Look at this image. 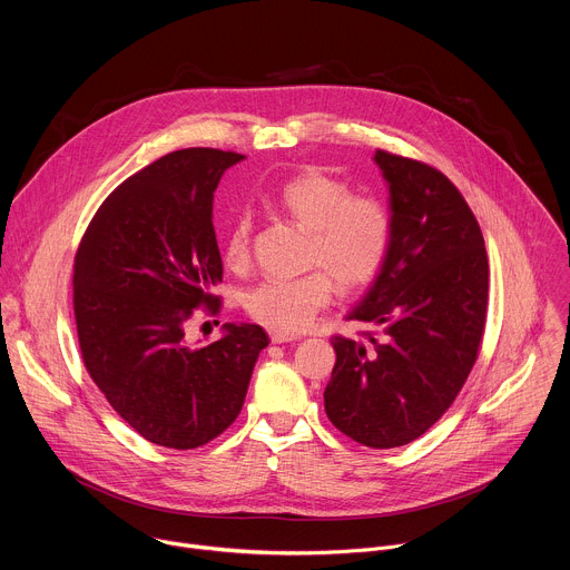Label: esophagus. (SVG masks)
<instances>
[{
    "label": "esophagus",
    "mask_w": 570,
    "mask_h": 570,
    "mask_svg": "<svg viewBox=\"0 0 570 570\" xmlns=\"http://www.w3.org/2000/svg\"><path fill=\"white\" fill-rule=\"evenodd\" d=\"M271 341H273L275 345H282V343H295V341H299V336H295V334H288V332H277V330H271Z\"/></svg>",
    "instance_id": "1"
}]
</instances>
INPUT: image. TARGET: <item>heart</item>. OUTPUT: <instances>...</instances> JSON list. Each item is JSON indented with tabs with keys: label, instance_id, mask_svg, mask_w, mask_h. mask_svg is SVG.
<instances>
[{
	"label": "heart",
	"instance_id": "b5f03b06",
	"mask_svg": "<svg viewBox=\"0 0 570 570\" xmlns=\"http://www.w3.org/2000/svg\"><path fill=\"white\" fill-rule=\"evenodd\" d=\"M273 205L308 229L306 264L320 266L302 277H277L243 295L248 315L268 330L299 332L336 291L372 282L385 264L392 240V216L383 200L352 194L350 185L322 171L286 180ZM253 218L240 212L223 238V259L232 271L250 262Z\"/></svg>",
	"mask_w": 570,
	"mask_h": 570
}]
</instances>
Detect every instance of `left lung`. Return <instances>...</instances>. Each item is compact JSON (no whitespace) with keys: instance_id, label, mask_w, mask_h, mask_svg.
Instances as JSON below:
<instances>
[{"instance_id":"left-lung-1","label":"left lung","mask_w":570,"mask_h":570,"mask_svg":"<svg viewBox=\"0 0 570 570\" xmlns=\"http://www.w3.org/2000/svg\"><path fill=\"white\" fill-rule=\"evenodd\" d=\"M390 191L383 268L347 320L379 336H334L324 387L332 424L372 449L424 435L462 390L484 332L490 266L480 225L455 185L424 161L374 153Z\"/></svg>"}]
</instances>
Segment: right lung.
<instances>
[{
    "instance_id": "1",
    "label": "right lung",
    "mask_w": 570,
    "mask_h": 570,
    "mask_svg": "<svg viewBox=\"0 0 570 570\" xmlns=\"http://www.w3.org/2000/svg\"><path fill=\"white\" fill-rule=\"evenodd\" d=\"M240 159L218 148L159 157L104 200L73 259L83 363L112 409L157 446L185 451L218 438L268 347V334L246 322L225 324L209 345L187 341L194 308H220L212 207Z\"/></svg>"
}]
</instances>
